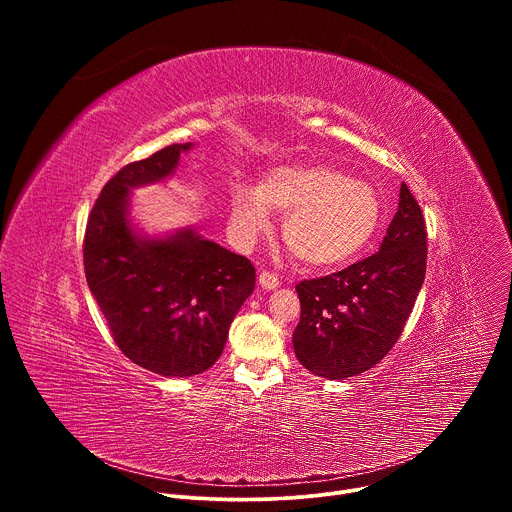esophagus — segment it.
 <instances>
[{
    "instance_id": "34e87169",
    "label": "esophagus",
    "mask_w": 512,
    "mask_h": 512,
    "mask_svg": "<svg viewBox=\"0 0 512 512\" xmlns=\"http://www.w3.org/2000/svg\"><path fill=\"white\" fill-rule=\"evenodd\" d=\"M259 285H261L263 289L271 291V289L279 287V277L273 275V273H269V271H263V273H259Z\"/></svg>"
}]
</instances>
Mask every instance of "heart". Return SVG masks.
<instances>
[{"mask_svg": "<svg viewBox=\"0 0 512 512\" xmlns=\"http://www.w3.org/2000/svg\"><path fill=\"white\" fill-rule=\"evenodd\" d=\"M269 210L285 214L283 243L308 267H334L356 257L375 237L381 202L371 184L328 164L267 170L257 188L237 184L231 225L241 243L269 227Z\"/></svg>", "mask_w": 512, "mask_h": 512, "instance_id": "heart-1", "label": "heart"}]
</instances>
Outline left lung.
<instances>
[{"mask_svg":"<svg viewBox=\"0 0 512 512\" xmlns=\"http://www.w3.org/2000/svg\"><path fill=\"white\" fill-rule=\"evenodd\" d=\"M423 214L405 184L379 253L338 273L300 281L294 350L304 367L338 381L373 369L393 348L425 279Z\"/></svg>","mask_w":512,"mask_h":512,"instance_id":"8db88e82","label":"left lung"}]
</instances>
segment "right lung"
Listing matches in <instances>:
<instances>
[{"label":"right lung","mask_w":512,"mask_h":512,"mask_svg":"<svg viewBox=\"0 0 512 512\" xmlns=\"http://www.w3.org/2000/svg\"><path fill=\"white\" fill-rule=\"evenodd\" d=\"M192 148L174 143L121 168L101 190L85 233L87 283L117 346L162 377L210 369L255 289L251 261L194 227L148 235L131 221V190L172 178Z\"/></svg>","instance_id":"add662e5"}]
</instances>
